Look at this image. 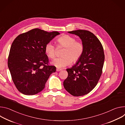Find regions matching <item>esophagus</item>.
<instances>
[{"label":"esophagus","mask_w":125,"mask_h":125,"mask_svg":"<svg viewBox=\"0 0 125 125\" xmlns=\"http://www.w3.org/2000/svg\"><path fill=\"white\" fill-rule=\"evenodd\" d=\"M56 71H57V72H60V71H61V69L57 68V70H56Z\"/></svg>","instance_id":"obj_1"}]
</instances>
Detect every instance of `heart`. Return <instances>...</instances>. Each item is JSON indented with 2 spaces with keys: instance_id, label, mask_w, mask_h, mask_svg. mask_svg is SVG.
<instances>
[{
  "instance_id": "heart-1",
  "label": "heart",
  "mask_w": 125,
  "mask_h": 125,
  "mask_svg": "<svg viewBox=\"0 0 125 125\" xmlns=\"http://www.w3.org/2000/svg\"><path fill=\"white\" fill-rule=\"evenodd\" d=\"M58 46L65 48L62 56L57 58L52 63L58 68H62L73 63L76 62L81 58L83 52L84 46L80 41H76V39L71 35H64L57 40ZM45 52L48 57L51 59L54 58L55 48L52 42L48 43L45 47Z\"/></svg>"
}]
</instances>
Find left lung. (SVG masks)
<instances>
[{"label": "left lung", "mask_w": 125, "mask_h": 125, "mask_svg": "<svg viewBox=\"0 0 125 125\" xmlns=\"http://www.w3.org/2000/svg\"><path fill=\"white\" fill-rule=\"evenodd\" d=\"M68 33L80 38L84 50L76 63L66 69L68 76L63 81V86L74 96H83L94 88L101 75L105 60L103 48L98 39L88 31L77 30Z\"/></svg>", "instance_id": "left-lung-1"}]
</instances>
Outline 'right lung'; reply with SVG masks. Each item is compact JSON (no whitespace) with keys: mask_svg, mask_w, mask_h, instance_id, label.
Instances as JSON below:
<instances>
[{"mask_svg":"<svg viewBox=\"0 0 125 125\" xmlns=\"http://www.w3.org/2000/svg\"><path fill=\"white\" fill-rule=\"evenodd\" d=\"M60 34L34 29L21 34L14 40L8 59V66L16 87L25 95H35L42 91L56 67L48 65L45 45Z\"/></svg>","mask_w":125,"mask_h":125,"instance_id":"add662e5","label":"right lung"}]
</instances>
